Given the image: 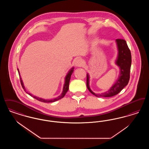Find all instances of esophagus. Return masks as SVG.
Listing matches in <instances>:
<instances>
[{"instance_id": "esophagus-1", "label": "esophagus", "mask_w": 149, "mask_h": 149, "mask_svg": "<svg viewBox=\"0 0 149 149\" xmlns=\"http://www.w3.org/2000/svg\"><path fill=\"white\" fill-rule=\"evenodd\" d=\"M83 61L80 58H77L76 59L75 61V65L77 67H81L83 65Z\"/></svg>"}]
</instances>
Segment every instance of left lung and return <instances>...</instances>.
Segmentation results:
<instances>
[{
	"mask_svg": "<svg viewBox=\"0 0 149 149\" xmlns=\"http://www.w3.org/2000/svg\"><path fill=\"white\" fill-rule=\"evenodd\" d=\"M117 48V56L115 64L120 68L118 77L112 86L105 92L101 94L95 93L91 90L89 85L90 76L86 75V86L89 91L97 97H111L118 94L127 85L130 80V73L131 66V54L125 40L122 39L116 40Z\"/></svg>",
	"mask_w": 149,
	"mask_h": 149,
	"instance_id": "8db88e82",
	"label": "left lung"
}]
</instances>
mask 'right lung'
Listing matches in <instances>:
<instances>
[{"label":"right lung","instance_id":"obj_1","mask_svg":"<svg viewBox=\"0 0 149 149\" xmlns=\"http://www.w3.org/2000/svg\"><path fill=\"white\" fill-rule=\"evenodd\" d=\"M74 67H72L71 68V69L69 70V71L68 72L66 75L65 76V82H64V86H63V92L61 93V94L58 95L57 97L54 98V99H43V98H40V97H38L37 96H35L33 95H32V94H31L30 93H29L26 89L25 88V86L23 84V80L22 79L21 77V75H20V72L19 71V69H18V74H19V77H20V79H21V83L22 86L23 88V89H24V91L27 93L28 94H29V95H31V97H33L34 98L40 101V102H42L44 103H50V102H56L57 100H59V99H61L64 97L65 96V95L66 94V93H67V92L69 90V83H70V78H71V74H72L73 71H74Z\"/></svg>","mask_w":149,"mask_h":149}]
</instances>
